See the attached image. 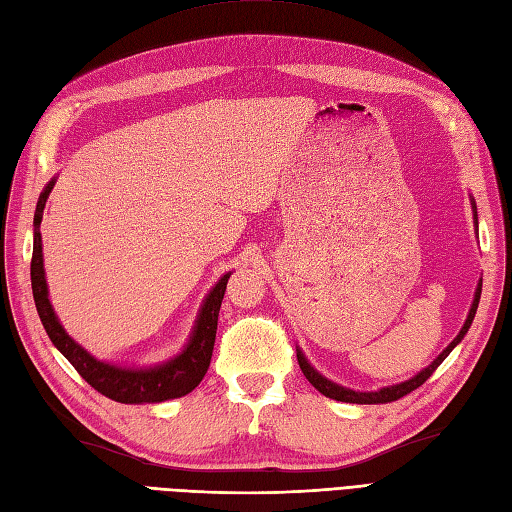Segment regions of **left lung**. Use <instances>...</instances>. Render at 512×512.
<instances>
[{"instance_id": "obj_1", "label": "left lung", "mask_w": 512, "mask_h": 512, "mask_svg": "<svg viewBox=\"0 0 512 512\" xmlns=\"http://www.w3.org/2000/svg\"><path fill=\"white\" fill-rule=\"evenodd\" d=\"M480 293H482V284H478L476 297H473V304H471L469 317H467V321H465L463 330H460L456 339H454L450 345L445 347L443 354H441L439 358H436L430 367H426V369H423L421 373H417V376H415L413 380H406V382H402V384H395V386H386V389H380V391H376V393H360V391H352V389H343V386H339V384H334V382H330V380L323 378L321 373H317L313 367L308 365V360L304 358V354H302V352H297V363H299V369H302V373L306 376V380H308L310 384H313L319 393H323L326 397H330V400H336V402H350V404H386V402H395V400H400V397H404V395H408V393H413L415 389H419V386H421L423 382H426V380L432 376V373L436 371V367H439V365L443 363V360L447 358V354H450L460 341H463V336L467 334V330H469V326H471L473 317H476L478 302H480Z\"/></svg>"}]
</instances>
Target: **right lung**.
Listing matches in <instances>:
<instances>
[{
    "instance_id": "1",
    "label": "right lung",
    "mask_w": 512,
    "mask_h": 512,
    "mask_svg": "<svg viewBox=\"0 0 512 512\" xmlns=\"http://www.w3.org/2000/svg\"><path fill=\"white\" fill-rule=\"evenodd\" d=\"M54 189V180L47 184V189L39 197L34 215V247H32V263H30V278H32V293L34 304L39 310V317L49 339L58 347L60 354L65 356L69 363L76 367L80 376L89 382L97 393H102L110 400L121 404H152V402H165L173 397H182L191 393L195 386L202 382L206 371L210 367V358H213L215 336H217V319L223 293H226V284L230 273H226L215 289L208 293L206 302L199 313L197 326L186 350L169 360L167 365H160L154 369H119L106 363H99L89 352L71 339V336L62 330L60 321L54 315V308L47 299V282L43 271V247H41V215L47 202V195Z\"/></svg>"
}]
</instances>
